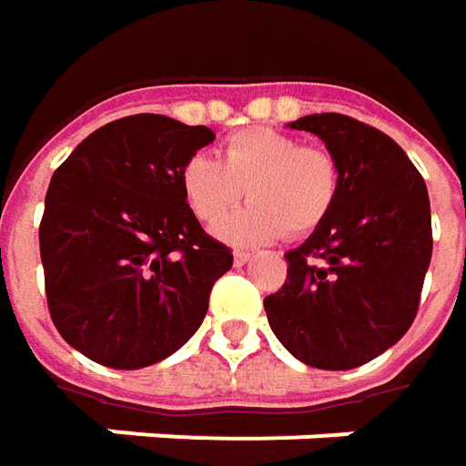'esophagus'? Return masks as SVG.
Here are the masks:
<instances>
[{
    "instance_id": "34e87169",
    "label": "esophagus",
    "mask_w": 466,
    "mask_h": 466,
    "mask_svg": "<svg viewBox=\"0 0 466 466\" xmlns=\"http://www.w3.org/2000/svg\"><path fill=\"white\" fill-rule=\"evenodd\" d=\"M252 258L248 249H234V265H245Z\"/></svg>"
}]
</instances>
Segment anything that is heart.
Instances as JSON below:
<instances>
[{"label":"heart","instance_id":"obj_1","mask_svg":"<svg viewBox=\"0 0 466 466\" xmlns=\"http://www.w3.org/2000/svg\"><path fill=\"white\" fill-rule=\"evenodd\" d=\"M183 196L203 224L217 227L248 190L250 206L218 237L234 245L268 242L281 232L301 237L329 214L340 187L335 157L319 147H301L291 134L245 128L224 141V159L196 154L180 172Z\"/></svg>","mask_w":466,"mask_h":466}]
</instances>
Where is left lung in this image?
Returning a JSON list of instances; mask_svg holds the SVG:
<instances>
[{"mask_svg": "<svg viewBox=\"0 0 466 466\" xmlns=\"http://www.w3.org/2000/svg\"><path fill=\"white\" fill-rule=\"evenodd\" d=\"M289 126L325 141L340 187L325 221L286 252V283L265 297V314L301 363L356 369L392 348L415 319L433 252L428 187L379 128L340 113Z\"/></svg>", "mask_w": 466, "mask_h": 466, "instance_id": "1", "label": "left lung"}]
</instances>
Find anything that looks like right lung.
I'll use <instances>...</instances> for the list:
<instances>
[{"label": "right lung", "instance_id": "add662e5", "mask_svg": "<svg viewBox=\"0 0 466 466\" xmlns=\"http://www.w3.org/2000/svg\"><path fill=\"white\" fill-rule=\"evenodd\" d=\"M206 126L128 116L54 172L41 218L46 299L66 343L110 369H144L201 328L232 249L203 232L180 172Z\"/></svg>", "mask_w": 466, "mask_h": 466}]
</instances>
